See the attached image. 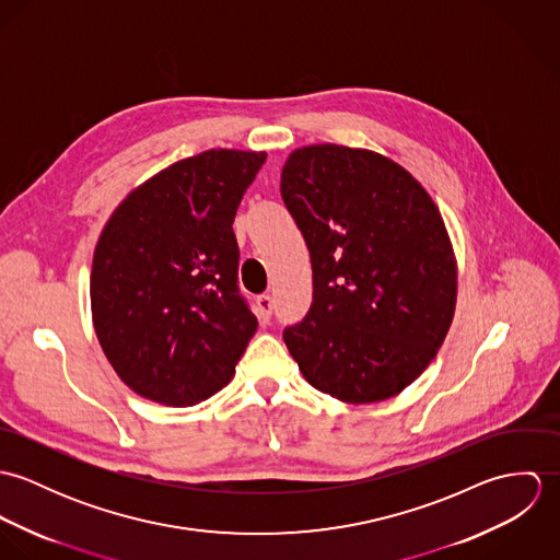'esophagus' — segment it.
<instances>
[{"label":"esophagus","mask_w":560,"mask_h":560,"mask_svg":"<svg viewBox=\"0 0 560 560\" xmlns=\"http://www.w3.org/2000/svg\"><path fill=\"white\" fill-rule=\"evenodd\" d=\"M256 311H258V319L267 323V320L271 319V313H273V298L267 295V293L258 295L256 298Z\"/></svg>","instance_id":"1"}]
</instances>
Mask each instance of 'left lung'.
Returning a JSON list of instances; mask_svg holds the SVG:
<instances>
[{
	"instance_id": "1",
	"label": "left lung",
	"mask_w": 560,
	"mask_h": 560,
	"mask_svg": "<svg viewBox=\"0 0 560 560\" xmlns=\"http://www.w3.org/2000/svg\"><path fill=\"white\" fill-rule=\"evenodd\" d=\"M280 194L313 262V304L282 334L302 375L345 402L399 395L455 313L457 265L438 207L399 163L336 144L293 151Z\"/></svg>"
}]
</instances>
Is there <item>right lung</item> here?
Segmentation results:
<instances>
[{
  "label": "right lung",
  "mask_w": 560,
  "mask_h": 560,
  "mask_svg": "<svg viewBox=\"0 0 560 560\" xmlns=\"http://www.w3.org/2000/svg\"><path fill=\"white\" fill-rule=\"evenodd\" d=\"M265 153L205 151L133 189L105 224L90 304L118 377L144 399L187 407L235 375L258 320L240 293L233 231Z\"/></svg>",
  "instance_id": "obj_1"
}]
</instances>
